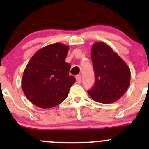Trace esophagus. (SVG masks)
<instances>
[{
    "instance_id": "1",
    "label": "esophagus",
    "mask_w": 149,
    "mask_h": 149,
    "mask_svg": "<svg viewBox=\"0 0 149 149\" xmlns=\"http://www.w3.org/2000/svg\"><path fill=\"white\" fill-rule=\"evenodd\" d=\"M76 81L78 82V83H80L81 81V75H77V76H76Z\"/></svg>"
}]
</instances>
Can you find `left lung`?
<instances>
[{
    "label": "left lung",
    "instance_id": "1",
    "mask_svg": "<svg viewBox=\"0 0 149 149\" xmlns=\"http://www.w3.org/2000/svg\"><path fill=\"white\" fill-rule=\"evenodd\" d=\"M91 57L95 84L88 94L94 100L100 103L116 102L130 86V68L117 53L103 42H96L92 45Z\"/></svg>",
    "mask_w": 149,
    "mask_h": 149
}]
</instances>
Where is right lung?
I'll list each match as a JSON object with an SVG mask.
<instances>
[{
	"label": "right lung",
	"mask_w": 149,
	"mask_h": 149,
	"mask_svg": "<svg viewBox=\"0 0 149 149\" xmlns=\"http://www.w3.org/2000/svg\"><path fill=\"white\" fill-rule=\"evenodd\" d=\"M68 46L61 43L40 49L23 73L22 89L29 101L41 108H51L65 100L76 79L69 76L70 65L65 58Z\"/></svg>",
	"instance_id": "1"
}]
</instances>
